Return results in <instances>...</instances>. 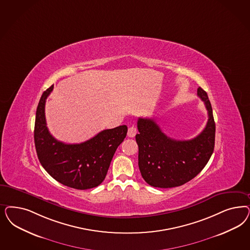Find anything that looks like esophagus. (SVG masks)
<instances>
[{"mask_svg": "<svg viewBox=\"0 0 250 250\" xmlns=\"http://www.w3.org/2000/svg\"><path fill=\"white\" fill-rule=\"evenodd\" d=\"M137 133V129L135 126H131L128 129V136L130 138L134 137Z\"/></svg>", "mask_w": 250, "mask_h": 250, "instance_id": "1", "label": "esophagus"}]
</instances>
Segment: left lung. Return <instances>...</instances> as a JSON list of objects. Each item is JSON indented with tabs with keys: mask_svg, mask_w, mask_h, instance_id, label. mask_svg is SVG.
<instances>
[{
	"mask_svg": "<svg viewBox=\"0 0 250 250\" xmlns=\"http://www.w3.org/2000/svg\"><path fill=\"white\" fill-rule=\"evenodd\" d=\"M197 94L208 111V121L202 132L187 141L167 136L156 122L139 118L138 165L142 177L150 186L168 188L183 185L196 177L207 165L214 149L215 122L207 93L199 87Z\"/></svg>",
	"mask_w": 250,
	"mask_h": 250,
	"instance_id": "obj_1",
	"label": "left lung"
}]
</instances>
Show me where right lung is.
<instances>
[{
  "instance_id": "1",
  "label": "right lung",
  "mask_w": 250,
  "mask_h": 250,
  "mask_svg": "<svg viewBox=\"0 0 250 250\" xmlns=\"http://www.w3.org/2000/svg\"><path fill=\"white\" fill-rule=\"evenodd\" d=\"M53 85L44 91L36 112L34 140L41 166L62 185L87 189L105 179L113 155L127 135L126 125L104 129L88 141L68 145L53 137L45 118L46 99Z\"/></svg>"
}]
</instances>
